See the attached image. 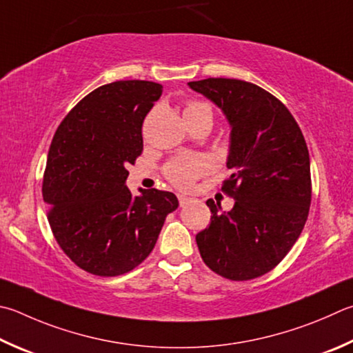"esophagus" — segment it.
I'll use <instances>...</instances> for the list:
<instances>
[{
	"mask_svg": "<svg viewBox=\"0 0 353 353\" xmlns=\"http://www.w3.org/2000/svg\"><path fill=\"white\" fill-rule=\"evenodd\" d=\"M177 199H179V205H181V207H185V205L191 202V197H187V196H183V194H179Z\"/></svg>",
	"mask_w": 353,
	"mask_h": 353,
	"instance_id": "esophagus-1",
	"label": "esophagus"
}]
</instances>
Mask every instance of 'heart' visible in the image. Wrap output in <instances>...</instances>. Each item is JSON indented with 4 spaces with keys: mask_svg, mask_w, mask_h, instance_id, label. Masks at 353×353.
I'll return each instance as SVG.
<instances>
[{
    "mask_svg": "<svg viewBox=\"0 0 353 353\" xmlns=\"http://www.w3.org/2000/svg\"><path fill=\"white\" fill-rule=\"evenodd\" d=\"M185 117L188 115H207L213 119V110L208 103L201 100H190L185 105ZM210 171L208 159L202 154H185L171 159L163 166V174L174 187L188 190L196 179Z\"/></svg>",
    "mask_w": 353,
    "mask_h": 353,
    "instance_id": "b5f03b06",
    "label": "heart"
}]
</instances>
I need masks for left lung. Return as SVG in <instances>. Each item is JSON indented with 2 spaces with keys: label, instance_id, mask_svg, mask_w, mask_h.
<instances>
[{
  "label": "left lung",
  "instance_id": "1",
  "mask_svg": "<svg viewBox=\"0 0 353 353\" xmlns=\"http://www.w3.org/2000/svg\"><path fill=\"white\" fill-rule=\"evenodd\" d=\"M221 108L232 125L227 166L233 174L222 193L234 207L221 213L208 199L210 225L196 242L208 268L230 281H248L273 270L305 225L312 202L305 139L279 99L253 83L207 79L188 83Z\"/></svg>",
  "mask_w": 353,
  "mask_h": 353
}]
</instances>
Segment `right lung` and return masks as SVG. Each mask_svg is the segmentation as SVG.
Returning a JSON list of instances; mask_svg holds the SVG:
<instances>
[{
	"instance_id": "add662e5",
	"label": "right lung",
	"mask_w": 353,
	"mask_h": 353,
	"mask_svg": "<svg viewBox=\"0 0 353 353\" xmlns=\"http://www.w3.org/2000/svg\"><path fill=\"white\" fill-rule=\"evenodd\" d=\"M162 85L121 80L81 99L57 128L43 176V199L54 238L77 267L95 276L131 272L154 248L166 216L177 208L170 191L125 187L143 151L142 125Z\"/></svg>"
}]
</instances>
